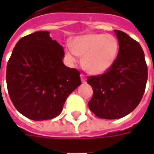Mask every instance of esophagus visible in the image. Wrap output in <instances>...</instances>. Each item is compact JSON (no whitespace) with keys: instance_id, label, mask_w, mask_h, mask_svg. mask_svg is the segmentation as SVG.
Here are the masks:
<instances>
[{"instance_id":"1","label":"esophagus","mask_w":154,"mask_h":154,"mask_svg":"<svg viewBox=\"0 0 154 154\" xmlns=\"http://www.w3.org/2000/svg\"><path fill=\"white\" fill-rule=\"evenodd\" d=\"M80 77H81V81H82V83H85V82H86V81H87V78H86V77H85V75H84V74H81Z\"/></svg>"}]
</instances>
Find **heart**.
<instances>
[{"label": "heart", "instance_id": "b5f03b06", "mask_svg": "<svg viewBox=\"0 0 154 154\" xmlns=\"http://www.w3.org/2000/svg\"><path fill=\"white\" fill-rule=\"evenodd\" d=\"M119 49L116 36L110 34H88L75 38L73 47L68 45L66 57L71 63L82 57L84 68L91 74L99 75L106 72L115 63Z\"/></svg>", "mask_w": 154, "mask_h": 154}]
</instances>
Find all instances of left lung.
Returning <instances> with one entry per match:
<instances>
[{"mask_svg": "<svg viewBox=\"0 0 154 154\" xmlns=\"http://www.w3.org/2000/svg\"><path fill=\"white\" fill-rule=\"evenodd\" d=\"M115 33L119 43L115 63L105 73L87 78L93 89L88 106L101 119H119L132 112L141 101L148 79L140 44L125 32Z\"/></svg>", "mask_w": 154, "mask_h": 154, "instance_id": "8db88e82", "label": "left lung"}]
</instances>
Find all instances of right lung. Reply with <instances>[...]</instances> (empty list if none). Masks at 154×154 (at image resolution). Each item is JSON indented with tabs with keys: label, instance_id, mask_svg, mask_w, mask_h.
<instances>
[{
	"label": "right lung",
	"instance_id": "1",
	"mask_svg": "<svg viewBox=\"0 0 154 154\" xmlns=\"http://www.w3.org/2000/svg\"><path fill=\"white\" fill-rule=\"evenodd\" d=\"M63 48L38 31L15 44L6 67V84L16 110L33 120L59 116L67 97L81 85L80 72L63 63Z\"/></svg>",
	"mask_w": 154,
	"mask_h": 154
}]
</instances>
